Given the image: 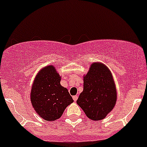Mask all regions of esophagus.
<instances>
[{
	"label": "esophagus",
	"instance_id": "esophagus-1",
	"mask_svg": "<svg viewBox=\"0 0 147 147\" xmlns=\"http://www.w3.org/2000/svg\"><path fill=\"white\" fill-rule=\"evenodd\" d=\"M72 98H73V100H74V101L76 102L77 100H78V95H75V96H73V97H72Z\"/></svg>",
	"mask_w": 147,
	"mask_h": 147
}]
</instances>
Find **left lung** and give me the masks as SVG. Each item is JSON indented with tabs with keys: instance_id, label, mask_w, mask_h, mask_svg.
Masks as SVG:
<instances>
[{
	"instance_id": "8db88e82",
	"label": "left lung",
	"mask_w": 147,
	"mask_h": 147,
	"mask_svg": "<svg viewBox=\"0 0 147 147\" xmlns=\"http://www.w3.org/2000/svg\"><path fill=\"white\" fill-rule=\"evenodd\" d=\"M83 91L77 103L89 119H105L115 106L117 93L113 76L109 68L101 63L90 65L83 75Z\"/></svg>"
}]
</instances>
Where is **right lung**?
Returning <instances> with one entry per match:
<instances>
[{
  "instance_id": "add662e5",
  "label": "right lung",
  "mask_w": 147,
  "mask_h": 147,
  "mask_svg": "<svg viewBox=\"0 0 147 147\" xmlns=\"http://www.w3.org/2000/svg\"><path fill=\"white\" fill-rule=\"evenodd\" d=\"M61 77L53 65L42 67L35 76L30 102L35 112L47 121H56L73 102L67 89L60 84Z\"/></svg>"
}]
</instances>
